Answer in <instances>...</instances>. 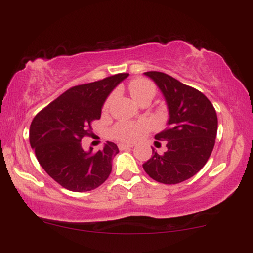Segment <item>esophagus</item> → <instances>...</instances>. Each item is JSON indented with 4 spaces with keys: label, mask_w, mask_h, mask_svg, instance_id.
I'll list each match as a JSON object with an SVG mask.
<instances>
[{
    "label": "esophagus",
    "mask_w": 253,
    "mask_h": 253,
    "mask_svg": "<svg viewBox=\"0 0 253 253\" xmlns=\"http://www.w3.org/2000/svg\"><path fill=\"white\" fill-rule=\"evenodd\" d=\"M131 147H133L132 144H120L119 145L120 150H126V148H131Z\"/></svg>",
    "instance_id": "34e87169"
}]
</instances>
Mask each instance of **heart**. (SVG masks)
Returning a JSON list of instances; mask_svg holds the SVG:
<instances>
[{
  "instance_id": "1",
  "label": "heart",
  "mask_w": 253,
  "mask_h": 253,
  "mask_svg": "<svg viewBox=\"0 0 253 253\" xmlns=\"http://www.w3.org/2000/svg\"><path fill=\"white\" fill-rule=\"evenodd\" d=\"M155 86L147 79H134L130 84V93L137 102L143 101L144 99H153L155 95ZM113 96L107 100L105 109H107L112 102ZM151 124L148 121H139V122H120L112 129V136L121 141H134L140 137V134L150 129Z\"/></svg>"
}]
</instances>
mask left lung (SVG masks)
<instances>
[{
  "mask_svg": "<svg viewBox=\"0 0 253 253\" xmlns=\"http://www.w3.org/2000/svg\"><path fill=\"white\" fill-rule=\"evenodd\" d=\"M165 96L168 107V127L155 136L167 150L143 165L146 174L164 184H177L196 175L209 160L217 132V116L209 99L191 86L159 71L144 72ZM155 144L160 143L155 141Z\"/></svg>",
  "mask_w": 253,
  "mask_h": 253,
  "instance_id": "left-lung-1",
  "label": "left lung"
}]
</instances>
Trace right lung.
Masks as SVG:
<instances>
[{"label": "right lung", "instance_id": "1", "mask_svg": "<svg viewBox=\"0 0 253 253\" xmlns=\"http://www.w3.org/2000/svg\"><path fill=\"white\" fill-rule=\"evenodd\" d=\"M129 74H117L102 81L69 88L49 103L30 126V144L44 171L63 188L74 192L94 190L112 172V160L119 147L107 141L93 153L83 150L92 121L99 120L106 99Z\"/></svg>", "mask_w": 253, "mask_h": 253}]
</instances>
